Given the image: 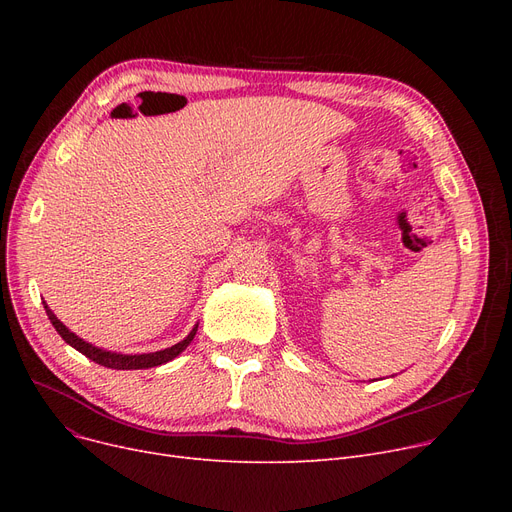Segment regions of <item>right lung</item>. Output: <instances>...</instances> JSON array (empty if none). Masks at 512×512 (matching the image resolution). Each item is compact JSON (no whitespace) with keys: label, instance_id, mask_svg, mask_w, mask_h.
I'll return each instance as SVG.
<instances>
[{"label":"right lung","instance_id":"right-lung-1","mask_svg":"<svg viewBox=\"0 0 512 512\" xmlns=\"http://www.w3.org/2000/svg\"><path fill=\"white\" fill-rule=\"evenodd\" d=\"M45 305V313H47V317H49V321H51V326L56 328V332L72 346V348H76L78 353H83L85 357H89L91 361H95V363H99V365H103V367H107V369H149V367H157V365H164V363H168V361H172V359H176L184 348L193 342V338H195V334H197V328H199V324H195V328L188 332V336L184 338V340H180L178 344H174V346H168V348H164V351H155V353H143V355H122V353H114V351H103V348H99V346H95V344H91V342H87V340H83V338H78L74 332H70L62 321L53 315V311L47 307V303H43Z\"/></svg>","mask_w":512,"mask_h":512}]
</instances>
